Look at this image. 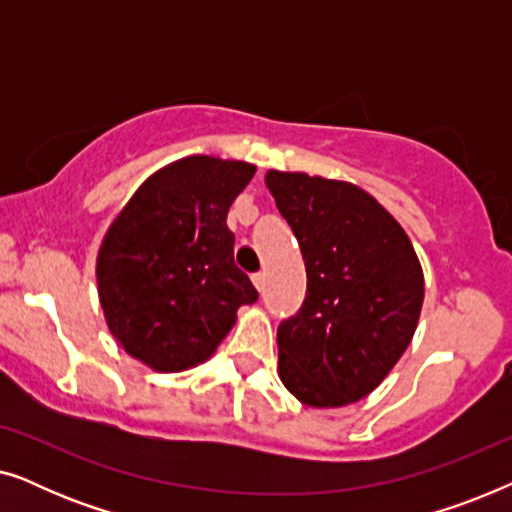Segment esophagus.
Returning <instances> with one entry per match:
<instances>
[{
	"label": "esophagus",
	"instance_id": "34e87169",
	"mask_svg": "<svg viewBox=\"0 0 512 512\" xmlns=\"http://www.w3.org/2000/svg\"><path fill=\"white\" fill-rule=\"evenodd\" d=\"M251 282H254V286L258 291H263V286H265V272H256L254 277H251Z\"/></svg>",
	"mask_w": 512,
	"mask_h": 512
}]
</instances>
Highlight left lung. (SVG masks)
Here are the masks:
<instances>
[{
	"instance_id": "left-lung-1",
	"label": "left lung",
	"mask_w": 512,
	"mask_h": 512,
	"mask_svg": "<svg viewBox=\"0 0 512 512\" xmlns=\"http://www.w3.org/2000/svg\"><path fill=\"white\" fill-rule=\"evenodd\" d=\"M296 235L307 293L277 328L279 380L300 403L342 408L391 373L424 303V272L394 216L349 181L265 174Z\"/></svg>"
}]
</instances>
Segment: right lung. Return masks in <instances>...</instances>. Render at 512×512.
<instances>
[{"mask_svg": "<svg viewBox=\"0 0 512 512\" xmlns=\"http://www.w3.org/2000/svg\"><path fill=\"white\" fill-rule=\"evenodd\" d=\"M256 165L186 156L153 172L97 251L109 333L156 373L205 363L258 291L233 261L228 209Z\"/></svg>", "mask_w": 512, "mask_h": 512, "instance_id": "right-lung-1", "label": "right lung"}]
</instances>
